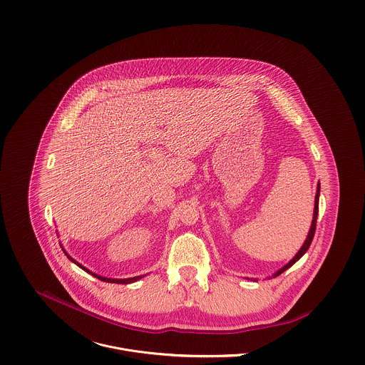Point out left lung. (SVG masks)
I'll return each mask as SVG.
<instances>
[{
    "mask_svg": "<svg viewBox=\"0 0 365 365\" xmlns=\"http://www.w3.org/2000/svg\"><path fill=\"white\" fill-rule=\"evenodd\" d=\"M319 194H320V184H317V190H316V197H314V209H313V219L312 225H311V229H309V233H308V237L305 240V243L302 245V247L299 249V252L295 255V257L292 260L289 261L287 265H284L282 268H279L272 277H278L279 274H282L285 269H288L289 267H292L297 261L299 260L309 249L311 243H312L313 236H314V230H316V219H317V212H319Z\"/></svg>",
    "mask_w": 365,
    "mask_h": 365,
    "instance_id": "8db88e82",
    "label": "left lung"
}]
</instances>
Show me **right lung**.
Instances as JSON below:
<instances>
[{"label":"right lung","instance_id":"right-lung-1","mask_svg":"<svg viewBox=\"0 0 365 365\" xmlns=\"http://www.w3.org/2000/svg\"><path fill=\"white\" fill-rule=\"evenodd\" d=\"M64 252V255L70 259V260L73 261L74 264H77L80 268H83L84 271H87V272H90L91 275H94V277H97L98 279H101V281H105V282H112V284H130V282H135V281H138V279H140L142 278V275L140 277H133V278H123V279H115V278H106V277H101V275H98V274H94V272H91L90 269H87L86 267H83L80 262H77L76 260H73L67 253H66V250H63Z\"/></svg>","mask_w":365,"mask_h":365}]
</instances>
